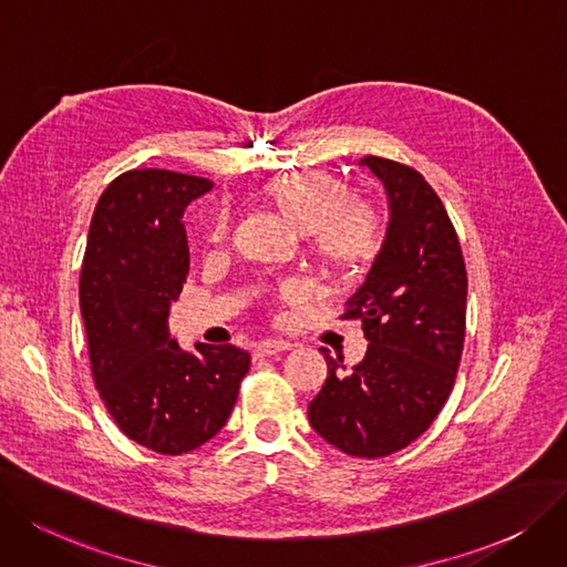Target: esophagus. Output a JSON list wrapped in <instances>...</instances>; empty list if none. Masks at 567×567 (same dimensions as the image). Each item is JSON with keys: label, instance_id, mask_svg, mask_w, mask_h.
<instances>
[{"label": "esophagus", "instance_id": "obj_1", "mask_svg": "<svg viewBox=\"0 0 567 567\" xmlns=\"http://www.w3.org/2000/svg\"><path fill=\"white\" fill-rule=\"evenodd\" d=\"M292 344L284 342V339H265V342H260L256 347V353L258 355H277V353H284L288 351Z\"/></svg>", "mask_w": 567, "mask_h": 567}]
</instances>
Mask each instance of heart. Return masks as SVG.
Here are the masks:
<instances>
[{"mask_svg": "<svg viewBox=\"0 0 567 567\" xmlns=\"http://www.w3.org/2000/svg\"><path fill=\"white\" fill-rule=\"evenodd\" d=\"M267 197L302 233H313V244L330 262L347 267L365 258L377 241L379 220L368 202L347 199V188L323 172H292L267 184ZM233 218L216 209L207 225L214 246L228 241ZM296 286H290V290Z\"/></svg>", "mask_w": 567, "mask_h": 567, "instance_id": "heart-1", "label": "heart"}]
</instances>
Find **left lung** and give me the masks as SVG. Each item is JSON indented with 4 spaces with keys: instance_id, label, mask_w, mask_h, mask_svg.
Listing matches in <instances>:
<instances>
[{
    "instance_id": "1",
    "label": "left lung",
    "mask_w": 567,
    "mask_h": 567,
    "mask_svg": "<svg viewBox=\"0 0 567 567\" xmlns=\"http://www.w3.org/2000/svg\"><path fill=\"white\" fill-rule=\"evenodd\" d=\"M383 184L389 228L342 319L360 321L368 353L347 370L328 355V379L309 402V423L355 458L410 446L442 412L465 342L467 271L442 199L410 165L365 155Z\"/></svg>"
}]
</instances>
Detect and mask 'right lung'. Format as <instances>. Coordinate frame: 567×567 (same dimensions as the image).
<instances>
[{
    "label": "right lung",
    "instance_id": "obj_1",
    "mask_svg": "<svg viewBox=\"0 0 567 567\" xmlns=\"http://www.w3.org/2000/svg\"><path fill=\"white\" fill-rule=\"evenodd\" d=\"M209 178L130 169L102 193L79 281L90 370L111 419L137 444L181 456L228 421L251 355L233 344L184 351L169 334V302L190 254L181 223Z\"/></svg>",
    "mask_w": 567,
    "mask_h": 567
}]
</instances>
